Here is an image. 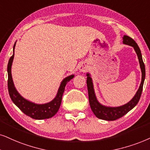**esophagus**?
<instances>
[{
	"label": "esophagus",
	"instance_id": "1",
	"mask_svg": "<svg viewBox=\"0 0 150 150\" xmlns=\"http://www.w3.org/2000/svg\"><path fill=\"white\" fill-rule=\"evenodd\" d=\"M79 70L80 72H83V73H84V72H86L87 70H88V66L85 64H80V66H79Z\"/></svg>",
	"mask_w": 150,
	"mask_h": 150
}]
</instances>
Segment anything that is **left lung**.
<instances>
[{"instance_id":"1","label":"left lung","mask_w":150,"mask_h":150,"mask_svg":"<svg viewBox=\"0 0 150 150\" xmlns=\"http://www.w3.org/2000/svg\"><path fill=\"white\" fill-rule=\"evenodd\" d=\"M122 42L124 44L129 45L130 46H132L136 51L137 54L138 61H139L140 67L141 69L142 73V79L141 82L140 84L139 88L138 89L137 92L134 96V98L130 100L128 103L125 105L120 106V107H106L101 105L99 102L98 101L97 98H96V94H95L94 88H93V84L91 75L89 73L86 74L87 79L86 84L87 88H88V99H89V104L90 107L91 108L92 111L98 118L102 119V120L111 121L115 120L117 119L120 118L122 117L126 113H127L130 110H132L135 106L137 105L138 101H139L140 98L141 96L142 91H143V87L144 84V80L145 78V64L143 63V58H142V54L141 50L139 47L136 43V41L133 39L129 37V36L125 35L122 38Z\"/></svg>"}]
</instances>
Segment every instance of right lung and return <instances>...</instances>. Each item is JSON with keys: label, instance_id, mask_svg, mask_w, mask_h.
<instances>
[{"label": "right lung", "instance_id": "add662e5", "mask_svg": "<svg viewBox=\"0 0 150 150\" xmlns=\"http://www.w3.org/2000/svg\"><path fill=\"white\" fill-rule=\"evenodd\" d=\"M15 45H16V43H14V47H13L14 53L9 59L8 65H7V73H8L7 86H8V91L11 99L16 105V107L19 108L21 111L32 118L36 119V120H43V119H48L52 117L57 113L60 105H61L62 96H63L64 90H65L66 85L71 79L73 78L74 75H70L62 80L59 88L58 89L56 97L51 102L48 103L39 105V104H35L34 102L28 101V100L25 99L18 93L15 88L14 82H13L11 69H12V62L14 59Z\"/></svg>", "mask_w": 150, "mask_h": 150}]
</instances>
